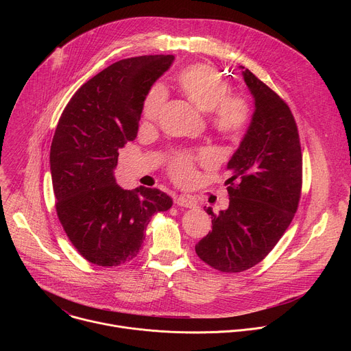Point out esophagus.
<instances>
[{"label":"esophagus","mask_w":351,"mask_h":351,"mask_svg":"<svg viewBox=\"0 0 351 351\" xmlns=\"http://www.w3.org/2000/svg\"><path fill=\"white\" fill-rule=\"evenodd\" d=\"M175 203L180 207L184 208H194L197 206V202L191 197V195H186V194H180L175 197Z\"/></svg>","instance_id":"34e87169"}]
</instances>
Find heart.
<instances>
[{"instance_id": "b5f03b06", "label": "heart", "mask_w": 351, "mask_h": 351, "mask_svg": "<svg viewBox=\"0 0 351 351\" xmlns=\"http://www.w3.org/2000/svg\"><path fill=\"white\" fill-rule=\"evenodd\" d=\"M178 86L190 101L203 112H210L214 130L223 136L240 134L252 121V104L241 94H230L229 83L218 69L208 64H191L184 66L176 77ZM167 93L160 84L145 95L143 104V119L147 123L156 122L165 104ZM204 153L199 158H207ZM193 157L179 154L171 164V173L179 182H186L193 173Z\"/></svg>"}]
</instances>
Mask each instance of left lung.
Wrapping results in <instances>:
<instances>
[{"instance_id":"8db88e82","label":"left lung","mask_w":351,"mask_h":351,"mask_svg":"<svg viewBox=\"0 0 351 351\" xmlns=\"http://www.w3.org/2000/svg\"><path fill=\"white\" fill-rule=\"evenodd\" d=\"M254 114L226 169L229 207L214 214L213 230L195 253L221 272H241L261 263L290 225L300 202L303 157L293 114L283 99L244 66Z\"/></svg>"}]
</instances>
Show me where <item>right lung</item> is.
<instances>
[{
	"instance_id": "obj_1",
	"label": "right lung",
	"mask_w": 351,
	"mask_h": 351,
	"mask_svg": "<svg viewBox=\"0 0 351 351\" xmlns=\"http://www.w3.org/2000/svg\"><path fill=\"white\" fill-rule=\"evenodd\" d=\"M173 56L121 60L86 82L65 107L51 143L56 208L71 243L87 261L117 267L134 258L152 217L172 207L158 190L122 189L119 148L137 136L149 88Z\"/></svg>"
}]
</instances>
